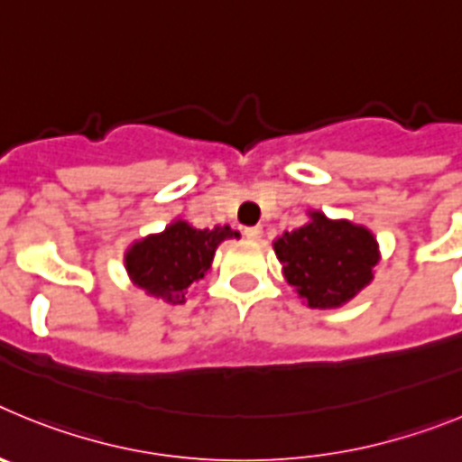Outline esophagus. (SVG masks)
<instances>
[{
	"instance_id": "1",
	"label": "esophagus",
	"mask_w": 462,
	"mask_h": 462,
	"mask_svg": "<svg viewBox=\"0 0 462 462\" xmlns=\"http://www.w3.org/2000/svg\"><path fill=\"white\" fill-rule=\"evenodd\" d=\"M261 234H263V228L261 226H245V236L250 240H259Z\"/></svg>"
}]
</instances>
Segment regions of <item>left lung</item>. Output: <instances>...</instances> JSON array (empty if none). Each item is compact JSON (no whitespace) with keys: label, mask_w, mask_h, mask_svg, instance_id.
Wrapping results in <instances>:
<instances>
[{"label":"left lung","mask_w":462,"mask_h":462,"mask_svg":"<svg viewBox=\"0 0 462 462\" xmlns=\"http://www.w3.org/2000/svg\"><path fill=\"white\" fill-rule=\"evenodd\" d=\"M284 277L310 308H340L373 282L379 261L374 236L365 226L310 212V222L284 231L273 243Z\"/></svg>","instance_id":"obj_1"}]
</instances>
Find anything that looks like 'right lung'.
Masks as SVG:
<instances>
[{"instance_id":"obj_1","label":"right lung","mask_w":462,"mask_h":462,"mask_svg":"<svg viewBox=\"0 0 462 462\" xmlns=\"http://www.w3.org/2000/svg\"><path fill=\"white\" fill-rule=\"evenodd\" d=\"M226 238H238V231L226 224L194 228L175 219L162 234L136 240L126 250L125 268L134 284L150 296L171 305L185 303L187 289L210 271L215 250Z\"/></svg>"}]
</instances>
